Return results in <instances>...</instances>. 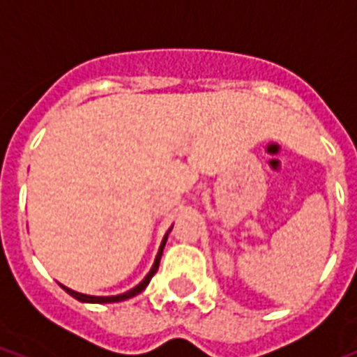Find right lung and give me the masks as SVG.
I'll list each match as a JSON object with an SVG mask.
<instances>
[{
    "label": "right lung",
    "instance_id": "add662e5",
    "mask_svg": "<svg viewBox=\"0 0 357 357\" xmlns=\"http://www.w3.org/2000/svg\"><path fill=\"white\" fill-rule=\"evenodd\" d=\"M167 237L168 234L165 235V238H162V243H161V248H159V252H157V257H155V263H153V266H151V271L148 272V276L142 280V282L137 285V287H133L131 291H128V293H123V294H119V296H89V294H81V293H75V291H72V289L68 287H64L63 289L66 291L68 294H72L75 300H79V302H91V304H111V302H122V300H128L131 298V296H135V294H139L142 293L146 289V285L150 283L151 276L155 274L157 268H159V261H161V255H162V248H165V243H167Z\"/></svg>",
    "mask_w": 357,
    "mask_h": 357
}]
</instances>
